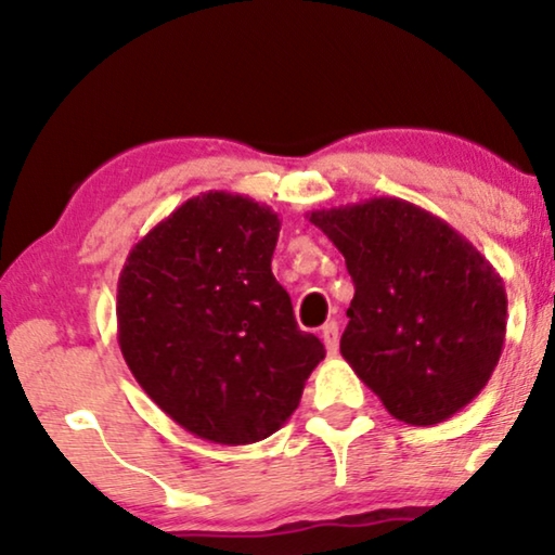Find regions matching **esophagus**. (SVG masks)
<instances>
[{
    "label": "esophagus",
    "mask_w": 555,
    "mask_h": 555,
    "mask_svg": "<svg viewBox=\"0 0 555 555\" xmlns=\"http://www.w3.org/2000/svg\"><path fill=\"white\" fill-rule=\"evenodd\" d=\"M321 338H323V344H325V351H328L331 356L338 351V323L336 321H328L323 325V331H321Z\"/></svg>",
    "instance_id": "34e87169"
}]
</instances>
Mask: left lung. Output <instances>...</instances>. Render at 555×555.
Segmentation results:
<instances>
[{
    "mask_svg": "<svg viewBox=\"0 0 555 555\" xmlns=\"http://www.w3.org/2000/svg\"><path fill=\"white\" fill-rule=\"evenodd\" d=\"M346 257L340 353L393 420L431 427L490 382L505 344L503 278L457 230L397 196L310 211Z\"/></svg>",
    "mask_w": 555,
    "mask_h": 555,
    "instance_id": "left-lung-1",
    "label": "left lung"
}]
</instances>
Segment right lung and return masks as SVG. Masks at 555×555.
Returning a JSON list of instances; mask_svg holds the SVG:
<instances>
[{
    "instance_id": "right-lung-1",
    "label": "right lung",
    "mask_w": 555,
    "mask_h": 555,
    "mask_svg": "<svg viewBox=\"0 0 555 555\" xmlns=\"http://www.w3.org/2000/svg\"><path fill=\"white\" fill-rule=\"evenodd\" d=\"M280 219L242 194L186 199L135 242L118 278L120 353L194 437L253 444L298 409L325 348L272 275Z\"/></svg>"
}]
</instances>
